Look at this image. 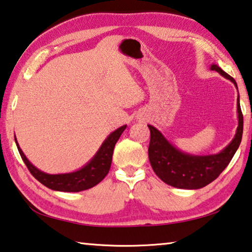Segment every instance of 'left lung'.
Masks as SVG:
<instances>
[{"mask_svg": "<svg viewBox=\"0 0 252 252\" xmlns=\"http://www.w3.org/2000/svg\"><path fill=\"white\" fill-rule=\"evenodd\" d=\"M210 69L217 71L223 77L231 80L238 88L234 79L220 66L212 64ZM236 104L239 126L235 136L222 152L215 155L196 156L182 153L170 144L156 127L148 126L150 130L148 157L156 175L166 185L180 189H200L219 178V175L233 158L235 152L241 144L243 115L240 107L239 97Z\"/></svg>", "mask_w": 252, "mask_h": 252, "instance_id": "left-lung-1", "label": "left lung"}]
</instances>
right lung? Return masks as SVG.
<instances>
[{"label":"right lung","instance_id":"obj_1","mask_svg":"<svg viewBox=\"0 0 252 252\" xmlns=\"http://www.w3.org/2000/svg\"><path fill=\"white\" fill-rule=\"evenodd\" d=\"M126 126L119 127V129L113 131L110 136L105 139V141L99 147L96 155L84 167H81L80 170L76 172L64 174H47L39 171L25 156L24 152L19 147L17 139H14V140H16L19 154H20L26 166L28 167L29 172L32 174L33 178L38 180L42 185L55 191L79 192V191L87 190L90 189V188L95 187L96 185H98L105 176L107 175L112 164V156H113L114 146L123 131L126 130Z\"/></svg>","mask_w":252,"mask_h":252}]
</instances>
